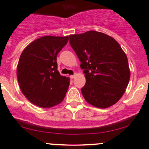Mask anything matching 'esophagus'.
<instances>
[{
	"label": "esophagus",
	"instance_id": "obj_1",
	"mask_svg": "<svg viewBox=\"0 0 149 149\" xmlns=\"http://www.w3.org/2000/svg\"><path fill=\"white\" fill-rule=\"evenodd\" d=\"M76 75H77V74H76V73H75L74 74H73V75H71V76H70V79H74V78L76 77Z\"/></svg>",
	"mask_w": 149,
	"mask_h": 149
}]
</instances>
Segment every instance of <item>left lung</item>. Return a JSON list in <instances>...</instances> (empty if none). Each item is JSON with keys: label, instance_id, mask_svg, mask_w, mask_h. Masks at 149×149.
<instances>
[{"label": "left lung", "instance_id": "1", "mask_svg": "<svg viewBox=\"0 0 149 149\" xmlns=\"http://www.w3.org/2000/svg\"><path fill=\"white\" fill-rule=\"evenodd\" d=\"M69 39L85 74L81 92L86 101L98 108H107L118 102L130 77L127 55L119 43L96 31L71 34Z\"/></svg>", "mask_w": 149, "mask_h": 149}]
</instances>
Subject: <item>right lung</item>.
<instances>
[{"label": "right lung", "instance_id": "add662e5", "mask_svg": "<svg viewBox=\"0 0 149 149\" xmlns=\"http://www.w3.org/2000/svg\"><path fill=\"white\" fill-rule=\"evenodd\" d=\"M68 37L45 36L30 43L21 54L17 79L21 91L32 104L42 108L62 102L70 79L58 70L57 55Z\"/></svg>", "mask_w": 149, "mask_h": 149}]
</instances>
